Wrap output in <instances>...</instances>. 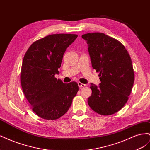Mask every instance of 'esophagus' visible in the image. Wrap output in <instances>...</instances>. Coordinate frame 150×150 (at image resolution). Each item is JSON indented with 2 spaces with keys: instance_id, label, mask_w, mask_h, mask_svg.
I'll return each mask as SVG.
<instances>
[{
  "instance_id": "1",
  "label": "esophagus",
  "mask_w": 150,
  "mask_h": 150,
  "mask_svg": "<svg viewBox=\"0 0 150 150\" xmlns=\"http://www.w3.org/2000/svg\"><path fill=\"white\" fill-rule=\"evenodd\" d=\"M78 86H79V88H84V87H85V86H86V84L81 83L80 82H78Z\"/></svg>"
}]
</instances>
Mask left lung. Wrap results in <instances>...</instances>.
I'll return each instance as SVG.
<instances>
[{
	"mask_svg": "<svg viewBox=\"0 0 150 150\" xmlns=\"http://www.w3.org/2000/svg\"><path fill=\"white\" fill-rule=\"evenodd\" d=\"M87 42L93 68L99 72L101 83L91 84L89 106L99 115L119 111L128 101L134 81L132 61L128 51L118 40L103 33L82 35Z\"/></svg>",
	"mask_w": 150,
	"mask_h": 150,
	"instance_id": "left-lung-1",
	"label": "left lung"
}]
</instances>
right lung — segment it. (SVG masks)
Instances as JSON below:
<instances>
[{"label":"right lung","mask_w":150,"mask_h":150,"mask_svg":"<svg viewBox=\"0 0 150 150\" xmlns=\"http://www.w3.org/2000/svg\"><path fill=\"white\" fill-rule=\"evenodd\" d=\"M77 38L72 34L49 35L33 42L25 54L22 88L33 111L41 118L55 120L62 116L78 91L76 82L65 84L55 78L66 49Z\"/></svg>","instance_id":"right-lung-1"}]
</instances>
